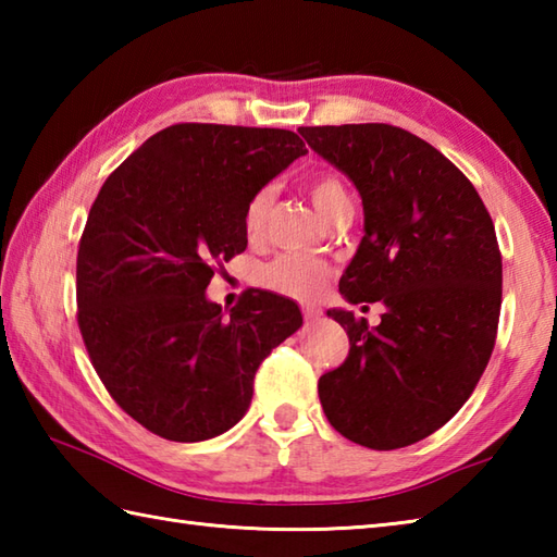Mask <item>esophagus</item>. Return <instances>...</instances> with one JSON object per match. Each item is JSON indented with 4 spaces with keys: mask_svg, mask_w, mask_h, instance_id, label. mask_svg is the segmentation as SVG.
I'll return each mask as SVG.
<instances>
[{
    "mask_svg": "<svg viewBox=\"0 0 557 557\" xmlns=\"http://www.w3.org/2000/svg\"><path fill=\"white\" fill-rule=\"evenodd\" d=\"M321 318V309H313V306H306L304 309V321L306 323H315Z\"/></svg>",
    "mask_w": 557,
    "mask_h": 557,
    "instance_id": "1",
    "label": "esophagus"
}]
</instances>
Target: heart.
Returning <instances> with one entry per match:
<instances>
[{"label":"heart","instance_id":"heart-1","mask_svg":"<svg viewBox=\"0 0 557 557\" xmlns=\"http://www.w3.org/2000/svg\"><path fill=\"white\" fill-rule=\"evenodd\" d=\"M306 194H309L311 203L318 215L323 220L333 212L337 206L347 203V188L342 186L335 174H315L306 182ZM270 208V194L260 191L251 198V203L246 206L244 212V230L248 236H258L265 224V215ZM260 285L285 294L292 299L301 301H313L323 294L327 280H330V268L321 260L309 258V256H280L268 263L263 270L258 272Z\"/></svg>","mask_w":557,"mask_h":557}]
</instances>
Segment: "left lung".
<instances>
[{
	"label": "left lung",
	"instance_id": "1",
	"mask_svg": "<svg viewBox=\"0 0 557 557\" xmlns=\"http://www.w3.org/2000/svg\"><path fill=\"white\" fill-rule=\"evenodd\" d=\"M299 134L361 196L363 236L342 272V297L385 306L375 327L327 311L347 330L349 357L318 381L323 411L363 447L419 443L455 417L491 359L503 299L493 220L467 176L405 128Z\"/></svg>",
	"mask_w": 557,
	"mask_h": 557
}]
</instances>
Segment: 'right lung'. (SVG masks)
Wrapping results in <instances>:
<instances>
[{"instance_id":"right-lung-1","label":"right lung","mask_w":557,"mask_h":557,"mask_svg":"<svg viewBox=\"0 0 557 557\" xmlns=\"http://www.w3.org/2000/svg\"><path fill=\"white\" fill-rule=\"evenodd\" d=\"M306 152L287 128L174 124L102 184L78 246V327L108 393L156 435L230 431L260 361L301 327L277 294L222 311L206 289L218 260L246 248L251 198Z\"/></svg>"}]
</instances>
